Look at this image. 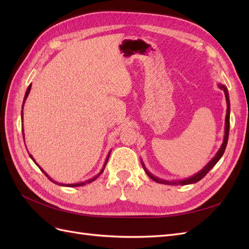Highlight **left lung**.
<instances>
[{"instance_id": "obj_1", "label": "left lung", "mask_w": 249, "mask_h": 249, "mask_svg": "<svg viewBox=\"0 0 249 249\" xmlns=\"http://www.w3.org/2000/svg\"><path fill=\"white\" fill-rule=\"evenodd\" d=\"M218 87H219L220 89H222L223 91H224V95H225V100H227V106H228V108H227V115H225V126H224V137H223V142H222V144H221V146H220V148L218 149V152L216 153V155L212 158V160H211L205 167H203L200 171H198L197 173H195L194 176H192V177H190V178H184V179H177V180H167V179H162V178H157V177H155L154 175H152V173H150L148 170H147V168L145 167V165H144V163H143V161L141 160V164H142V166H143V169L145 170V172H146V175L152 178V179H154L155 182H157V183H160V184H165V185H173V186H176V185H182V186H184V185H190V184H194V183H196V182H198V180H200L203 177H205L207 173L212 169L215 165H216V163L220 160V158L222 157V155H223V153H224V150H225V147H227V144H228V140H229V133H230V112H231V105H230V97H229V91H228V88L225 87L224 85H222V84H218Z\"/></svg>"}]
</instances>
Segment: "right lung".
<instances>
[{
  "label": "right lung",
  "instance_id": "right-lung-1",
  "mask_svg": "<svg viewBox=\"0 0 249 249\" xmlns=\"http://www.w3.org/2000/svg\"><path fill=\"white\" fill-rule=\"evenodd\" d=\"M31 86H32V84H30L29 86H28V88H27V91H26V94H25V97H24V102H22V106H21V122H22V118H24V113H22V109H24V105H25V102H26V100H27V97H28V95H29V93H30V90H31ZM21 131H22V137H24V140H25V134H24V126H22V129H21ZM26 145V144H25ZM28 150V149H27ZM110 153H111V150H110ZM110 153L108 154V156H107V158H106V161H105V163H104V166H103V168L101 169V171L97 173L96 176H94L92 178H89L88 180H85V182H82V183H77V184H62V183H58V182H56V180H54L53 178H51L49 176H48V173H46V171H43V169L39 166L38 164L36 163V161L34 160V158L32 157V155H29L30 156V158H31V159L33 160V162L37 165V166H38L39 168H40V170L44 173V175H46L47 177H48V178L51 180V182H53V183H55V184H57V185H60V186H65V187H80V186H84V185H86V184H89V183H91V182H93V180H95L97 178H99L102 173H103V171H104V169H105V167H106V165H107V162H108V159H109V157H110Z\"/></svg>",
  "mask_w": 249,
  "mask_h": 249
}]
</instances>
